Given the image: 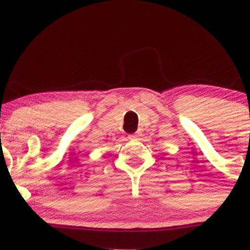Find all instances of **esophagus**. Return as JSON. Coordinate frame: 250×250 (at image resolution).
Instances as JSON below:
<instances>
[{
	"instance_id": "obj_1",
	"label": "esophagus",
	"mask_w": 250,
	"mask_h": 250,
	"mask_svg": "<svg viewBox=\"0 0 250 250\" xmlns=\"http://www.w3.org/2000/svg\"><path fill=\"white\" fill-rule=\"evenodd\" d=\"M129 139H130V140H137V139H139V134L129 135Z\"/></svg>"
}]
</instances>
